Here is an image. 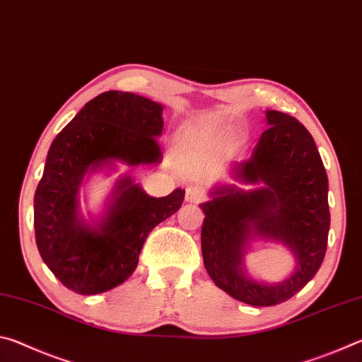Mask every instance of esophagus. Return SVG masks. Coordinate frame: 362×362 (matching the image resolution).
Instances as JSON below:
<instances>
[{"instance_id":"esophagus-1","label":"esophagus","mask_w":362,"mask_h":362,"mask_svg":"<svg viewBox=\"0 0 362 362\" xmlns=\"http://www.w3.org/2000/svg\"><path fill=\"white\" fill-rule=\"evenodd\" d=\"M204 199V192L199 187H187V201L189 203H201Z\"/></svg>"}]
</instances>
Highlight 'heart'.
<instances>
[{
	"label": "heart",
	"mask_w": 362,
	"mask_h": 362,
	"mask_svg": "<svg viewBox=\"0 0 362 362\" xmlns=\"http://www.w3.org/2000/svg\"><path fill=\"white\" fill-rule=\"evenodd\" d=\"M187 134H189V131H187Z\"/></svg>",
	"instance_id": "obj_1"
}]
</instances>
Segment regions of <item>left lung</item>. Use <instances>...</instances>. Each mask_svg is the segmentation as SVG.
<instances>
[{
  "instance_id": "left-lung-1",
  "label": "left lung",
  "mask_w": 362,
  "mask_h": 362,
  "mask_svg": "<svg viewBox=\"0 0 362 362\" xmlns=\"http://www.w3.org/2000/svg\"><path fill=\"white\" fill-rule=\"evenodd\" d=\"M268 129L252 156L236 163L231 177L244 185H218L204 212L201 250L206 272L233 298L252 306H273L296 296L313 279L326 255L330 214L327 174L311 134L293 116L268 110ZM252 235L289 247L298 267L278 285L250 279L242 263Z\"/></svg>"
}]
</instances>
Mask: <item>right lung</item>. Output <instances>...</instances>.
Returning a JSON list of instances; mask_svg holds the SVG:
<instances>
[{"label":"right lung","instance_id":"obj_1","mask_svg":"<svg viewBox=\"0 0 362 362\" xmlns=\"http://www.w3.org/2000/svg\"><path fill=\"white\" fill-rule=\"evenodd\" d=\"M163 105L146 97L107 90L94 97L57 134L35 193L36 246L60 283L81 296L107 292L131 276L150 231L180 209L185 189L146 194L129 175L115 187L99 222L78 214L86 174L121 161L129 166L163 159Z\"/></svg>","mask_w":362,"mask_h":362}]
</instances>
